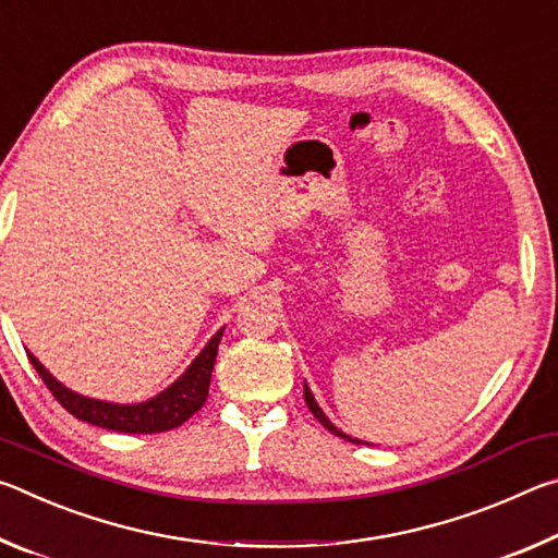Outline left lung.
<instances>
[{
  "mask_svg": "<svg viewBox=\"0 0 558 558\" xmlns=\"http://www.w3.org/2000/svg\"><path fill=\"white\" fill-rule=\"evenodd\" d=\"M305 403H307V409H310V411H313V415H315V418H317L319 423H323V426H325V428H327L329 433H335V436H339V438H344L347 442H354V446H372V442H362V440H359V438H352V436H347V433H344V430H339V428L335 426V423L327 418V415H325V411H323V409H319V403L315 401V396H313V391H310V386H307V381H305Z\"/></svg>",
  "mask_w": 558,
  "mask_h": 558,
  "instance_id": "8db88e82",
  "label": "left lung"
}]
</instances>
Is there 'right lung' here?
Wrapping results in <instances>:
<instances>
[{
  "mask_svg": "<svg viewBox=\"0 0 558 558\" xmlns=\"http://www.w3.org/2000/svg\"><path fill=\"white\" fill-rule=\"evenodd\" d=\"M223 337V327L216 332L199 354L192 359L184 374L177 381L167 386L165 391L140 403H112L83 396L63 386L56 376L32 352H26L32 359L34 369L39 372L44 384L56 396L65 411L73 413L78 421H86L90 426L118 430V433H165L179 428L184 421L202 409L206 396H209L211 369L219 352V342Z\"/></svg>",
  "mask_w": 558,
  "mask_h": 558,
  "instance_id": "1",
  "label": "right lung"
}]
</instances>
